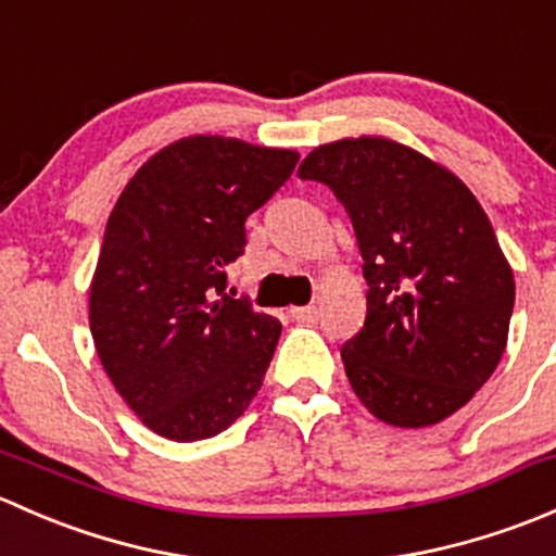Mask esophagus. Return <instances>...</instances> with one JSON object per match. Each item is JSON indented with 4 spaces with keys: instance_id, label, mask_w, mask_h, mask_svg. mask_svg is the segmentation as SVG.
I'll return each mask as SVG.
<instances>
[{
    "instance_id": "34e87169",
    "label": "esophagus",
    "mask_w": 556,
    "mask_h": 556,
    "mask_svg": "<svg viewBox=\"0 0 556 556\" xmlns=\"http://www.w3.org/2000/svg\"><path fill=\"white\" fill-rule=\"evenodd\" d=\"M290 317L295 319V323H314V319L319 317L317 306H301V309H290Z\"/></svg>"
}]
</instances>
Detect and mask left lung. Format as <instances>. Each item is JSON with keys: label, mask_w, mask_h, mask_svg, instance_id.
<instances>
[{"label": "left lung", "mask_w": 556, "mask_h": 556, "mask_svg": "<svg viewBox=\"0 0 556 556\" xmlns=\"http://www.w3.org/2000/svg\"><path fill=\"white\" fill-rule=\"evenodd\" d=\"M299 177L333 190L361 247L368 312L341 346L355 395L395 428L452 417L508 341L514 271L490 217L463 179L384 137L319 144Z\"/></svg>", "instance_id": "8db88e82"}]
</instances>
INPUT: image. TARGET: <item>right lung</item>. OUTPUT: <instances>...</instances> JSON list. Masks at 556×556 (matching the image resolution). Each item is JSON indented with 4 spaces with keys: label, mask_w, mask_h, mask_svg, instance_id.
I'll use <instances>...</instances> for the list:
<instances>
[{
    "label": "right lung",
    "mask_w": 556,
    "mask_h": 556,
    "mask_svg": "<svg viewBox=\"0 0 556 556\" xmlns=\"http://www.w3.org/2000/svg\"><path fill=\"white\" fill-rule=\"evenodd\" d=\"M295 150L195 134L155 153L106 220L91 336L131 412L169 441L231 428L261 390L282 325L228 293L244 220L293 174Z\"/></svg>",
    "instance_id": "right-lung-1"
}]
</instances>
